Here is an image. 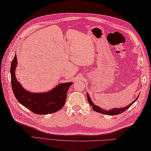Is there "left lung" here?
Here are the masks:
<instances>
[{"label": "left lung", "mask_w": 151, "mask_h": 151, "mask_svg": "<svg viewBox=\"0 0 151 151\" xmlns=\"http://www.w3.org/2000/svg\"><path fill=\"white\" fill-rule=\"evenodd\" d=\"M87 98H88V102H89V104H90L91 106H92V107H93V109L94 111H97V112H98V113H102V114H106V115H118V114L122 113H123L124 111H126V109H127L129 108L130 107V106H131L132 104H133L134 103V102L136 101H137V99L138 97H137V99H135V100L133 101V102H132L131 104H130L129 106H126V107L122 108H113V109H111L109 110V111H106V110H104V109H102L101 108L99 107V106H96V105H95V104L93 103V102L91 101V99H90V96H89V95H88V93H87Z\"/></svg>", "instance_id": "obj_1"}]
</instances>
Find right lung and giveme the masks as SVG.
<instances>
[{
  "instance_id": "obj_1",
  "label": "right lung",
  "mask_w": 151,
  "mask_h": 151,
  "mask_svg": "<svg viewBox=\"0 0 151 151\" xmlns=\"http://www.w3.org/2000/svg\"><path fill=\"white\" fill-rule=\"evenodd\" d=\"M17 65L15 55L11 65V83L14 96L21 104L38 115L52 113L63 107L67 99V93L72 83L59 84L47 93H30L24 90L17 81L14 73Z\"/></svg>"
}]
</instances>
